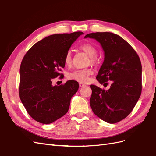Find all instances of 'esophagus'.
<instances>
[{
    "instance_id": "34e87169",
    "label": "esophagus",
    "mask_w": 156,
    "mask_h": 156,
    "mask_svg": "<svg viewBox=\"0 0 156 156\" xmlns=\"http://www.w3.org/2000/svg\"><path fill=\"white\" fill-rule=\"evenodd\" d=\"M86 85L84 84H83V83H79V87L80 88H82V87H85Z\"/></svg>"
}]
</instances>
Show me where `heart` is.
Instances as JSON below:
<instances>
[{"mask_svg": "<svg viewBox=\"0 0 156 156\" xmlns=\"http://www.w3.org/2000/svg\"><path fill=\"white\" fill-rule=\"evenodd\" d=\"M80 49L83 50L84 53L87 54L90 56V60L91 63H96L98 58L96 55L97 49L95 46L92 44L85 43L82 44L80 46ZM64 63L67 66H70L72 62V53L69 51H68L64 56ZM94 72L91 68H83L75 69L72 72H69L67 74V77L69 80L77 81L79 83H88L90 80V76L93 75Z\"/></svg>", "mask_w": 156, "mask_h": 156, "instance_id": "1", "label": "heart"}]
</instances>
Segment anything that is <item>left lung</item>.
I'll use <instances>...</instances> for the list:
<instances>
[{"instance_id":"obj_1","label":"left lung","mask_w":156,"mask_h":156,"mask_svg":"<svg viewBox=\"0 0 156 156\" xmlns=\"http://www.w3.org/2000/svg\"><path fill=\"white\" fill-rule=\"evenodd\" d=\"M84 37L96 40L104 51V61L96 79L110 88L90 85V105L94 114L110 124L124 119L133 109L142 91V66L133 48L120 36L111 32H94Z\"/></svg>"}]
</instances>
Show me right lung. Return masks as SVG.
Wrapping results in <instances>:
<instances>
[{"label":"right lung","instance_id":"right-lung-1","mask_svg":"<svg viewBox=\"0 0 156 156\" xmlns=\"http://www.w3.org/2000/svg\"><path fill=\"white\" fill-rule=\"evenodd\" d=\"M83 34L49 36L33 45L23 57L20 66V97L29 115L41 124L53 123L66 114L71 98L79 83L69 80L53 86L54 78L62 75L64 56L78 37Z\"/></svg>","mask_w":156,"mask_h":156}]
</instances>
